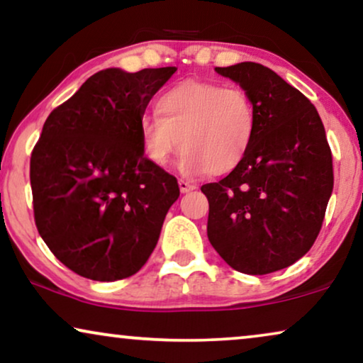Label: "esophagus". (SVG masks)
<instances>
[{
  "label": "esophagus",
  "instance_id": "34e87169",
  "mask_svg": "<svg viewBox=\"0 0 363 363\" xmlns=\"http://www.w3.org/2000/svg\"><path fill=\"white\" fill-rule=\"evenodd\" d=\"M178 186H180V191L182 193H190V191L196 190V188H198L195 183H191V182H188V180H180V182H178Z\"/></svg>",
  "mask_w": 363,
  "mask_h": 363
}]
</instances>
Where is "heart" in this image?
I'll use <instances>...</instances> for the list:
<instances>
[{"instance_id": "1", "label": "heart", "mask_w": 363, "mask_h": 363, "mask_svg": "<svg viewBox=\"0 0 363 363\" xmlns=\"http://www.w3.org/2000/svg\"><path fill=\"white\" fill-rule=\"evenodd\" d=\"M155 111L158 117L140 118L138 137L143 155L158 168L170 163L182 143L183 175H226L245 162L255 142L257 113L242 89L190 79L163 92Z\"/></svg>"}]
</instances>
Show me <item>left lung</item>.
Returning <instances> with one entry per match:
<instances>
[{"mask_svg":"<svg viewBox=\"0 0 363 363\" xmlns=\"http://www.w3.org/2000/svg\"><path fill=\"white\" fill-rule=\"evenodd\" d=\"M240 84L257 113L245 162L201 186L210 203L208 240L233 269L269 274L301 259L319 236L334 188L332 152L304 94L269 67H216Z\"/></svg>","mask_w":363,"mask_h":363,"instance_id":"1","label":"left lung"}]
</instances>
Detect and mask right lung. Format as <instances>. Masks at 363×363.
Returning a JSON list of instances; mask_svg holds the SVG:
<instances>
[{
    "instance_id": "obj_1",
    "label": "right lung",
    "mask_w": 363,
    "mask_h": 363,
    "mask_svg": "<svg viewBox=\"0 0 363 363\" xmlns=\"http://www.w3.org/2000/svg\"><path fill=\"white\" fill-rule=\"evenodd\" d=\"M175 71H99L44 122L29 167L34 221L79 276L125 279L155 250L180 188L143 155L138 122Z\"/></svg>"
}]
</instances>
